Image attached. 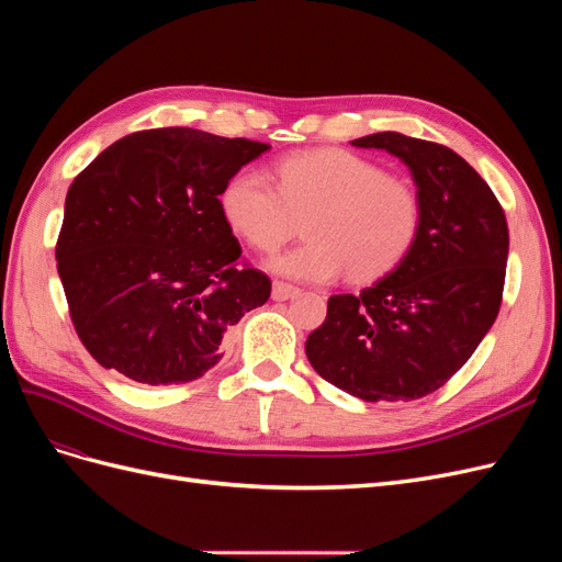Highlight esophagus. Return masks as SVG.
<instances>
[{
	"instance_id": "obj_1",
	"label": "esophagus",
	"mask_w": 562,
	"mask_h": 562,
	"mask_svg": "<svg viewBox=\"0 0 562 562\" xmlns=\"http://www.w3.org/2000/svg\"><path fill=\"white\" fill-rule=\"evenodd\" d=\"M300 293V288L297 285H293V283H285V281H274L271 283V297L274 300H291V297H295Z\"/></svg>"
}]
</instances>
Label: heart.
<instances>
[{
	"instance_id": "obj_1",
	"label": "heart",
	"mask_w": 562,
	"mask_h": 562,
	"mask_svg": "<svg viewBox=\"0 0 562 562\" xmlns=\"http://www.w3.org/2000/svg\"><path fill=\"white\" fill-rule=\"evenodd\" d=\"M229 225L262 252L293 239L307 217V244L274 269L302 281H372L394 269L417 241L422 201L411 184L345 149H307L277 161V184L255 168L223 192Z\"/></svg>"
}]
</instances>
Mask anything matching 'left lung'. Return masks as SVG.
<instances>
[{
    "label": "left lung",
    "instance_id": "1",
    "mask_svg": "<svg viewBox=\"0 0 562 562\" xmlns=\"http://www.w3.org/2000/svg\"><path fill=\"white\" fill-rule=\"evenodd\" d=\"M353 145L386 149L411 168L422 227L389 277L328 300L304 349L318 375L351 396L424 398L471 359L499 314L506 215L490 184L446 145L396 131Z\"/></svg>",
    "mask_w": 562,
    "mask_h": 562
}]
</instances>
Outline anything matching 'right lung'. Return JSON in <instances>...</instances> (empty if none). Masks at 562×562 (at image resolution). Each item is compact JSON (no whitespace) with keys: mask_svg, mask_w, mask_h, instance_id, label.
Listing matches in <instances>:
<instances>
[{"mask_svg":"<svg viewBox=\"0 0 562 562\" xmlns=\"http://www.w3.org/2000/svg\"><path fill=\"white\" fill-rule=\"evenodd\" d=\"M267 143L168 126L124 135L83 168L56 241L72 326L93 359L161 386L201 378L271 293L241 260L220 194Z\"/></svg>","mask_w":562,"mask_h":562,"instance_id":"add662e5","label":"right lung"}]
</instances>
